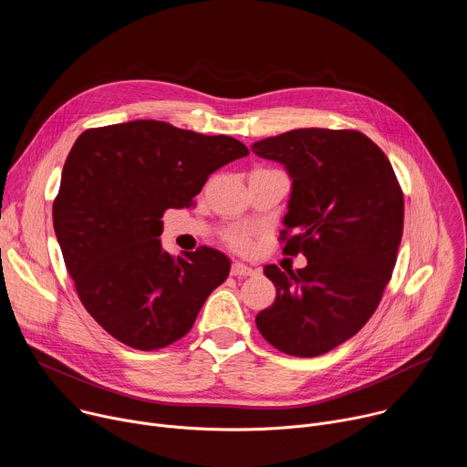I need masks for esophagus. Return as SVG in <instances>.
<instances>
[{
  "label": "esophagus",
  "mask_w": 467,
  "mask_h": 467,
  "mask_svg": "<svg viewBox=\"0 0 467 467\" xmlns=\"http://www.w3.org/2000/svg\"><path fill=\"white\" fill-rule=\"evenodd\" d=\"M253 274H254V270L249 268V265L244 262H233V265H231V275H234V277H247Z\"/></svg>",
  "instance_id": "1"
}]
</instances>
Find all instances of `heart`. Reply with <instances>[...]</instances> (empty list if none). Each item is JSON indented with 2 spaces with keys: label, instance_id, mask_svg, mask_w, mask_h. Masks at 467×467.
<instances>
[{
  "label": "heart",
  "instance_id": "b5f03b06",
  "mask_svg": "<svg viewBox=\"0 0 467 467\" xmlns=\"http://www.w3.org/2000/svg\"><path fill=\"white\" fill-rule=\"evenodd\" d=\"M236 244H240V245H242V240H236Z\"/></svg>",
  "mask_w": 467,
  "mask_h": 467
}]
</instances>
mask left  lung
Here are the masks:
<instances>
[{
	"instance_id": "obj_1",
	"label": "left lung",
	"mask_w": 467,
	"mask_h": 467,
	"mask_svg": "<svg viewBox=\"0 0 467 467\" xmlns=\"http://www.w3.org/2000/svg\"><path fill=\"white\" fill-rule=\"evenodd\" d=\"M251 151L285 166L292 179L285 251L306 265H264L275 303L254 317L275 349L301 358L344 344L373 316L403 236L405 202L393 168L360 130L294 129Z\"/></svg>"
}]
</instances>
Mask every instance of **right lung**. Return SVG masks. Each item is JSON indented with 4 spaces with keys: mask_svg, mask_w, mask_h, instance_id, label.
<instances>
[{
    "mask_svg": "<svg viewBox=\"0 0 467 467\" xmlns=\"http://www.w3.org/2000/svg\"><path fill=\"white\" fill-rule=\"evenodd\" d=\"M227 135L159 119L88 129L64 162L53 229L88 314L121 344L166 348L192 328L231 260L202 245L171 256L162 214L192 207L209 175L247 157Z\"/></svg>",
    "mask_w": 467,
    "mask_h": 467,
    "instance_id": "add662e5",
    "label": "right lung"
}]
</instances>
